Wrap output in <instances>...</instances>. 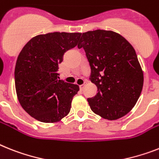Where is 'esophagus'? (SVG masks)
Segmentation results:
<instances>
[{
  "label": "esophagus",
  "mask_w": 159,
  "mask_h": 159,
  "mask_svg": "<svg viewBox=\"0 0 159 159\" xmlns=\"http://www.w3.org/2000/svg\"><path fill=\"white\" fill-rule=\"evenodd\" d=\"M85 85H86V82H85L84 84H82V85H81V86H80V90H83L84 87H85Z\"/></svg>",
  "instance_id": "34e87169"
}]
</instances>
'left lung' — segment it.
<instances>
[{"instance_id":"obj_1","label":"left lung","mask_w":159,"mask_h":159,"mask_svg":"<svg viewBox=\"0 0 159 159\" xmlns=\"http://www.w3.org/2000/svg\"><path fill=\"white\" fill-rule=\"evenodd\" d=\"M77 47L86 52L91 82L98 88V94L87 99L92 111L108 120L125 116L143 87V71L135 49L122 35L104 30L82 33Z\"/></svg>"}]
</instances>
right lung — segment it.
<instances>
[{
	"instance_id": "right-lung-1",
	"label": "right lung",
	"mask_w": 159,
	"mask_h": 159,
	"mask_svg": "<svg viewBox=\"0 0 159 159\" xmlns=\"http://www.w3.org/2000/svg\"><path fill=\"white\" fill-rule=\"evenodd\" d=\"M81 35L68 32L39 34L20 52L14 71L17 97L22 108L37 120L59 122L70 111L79 86L60 80L58 65Z\"/></svg>"
}]
</instances>
